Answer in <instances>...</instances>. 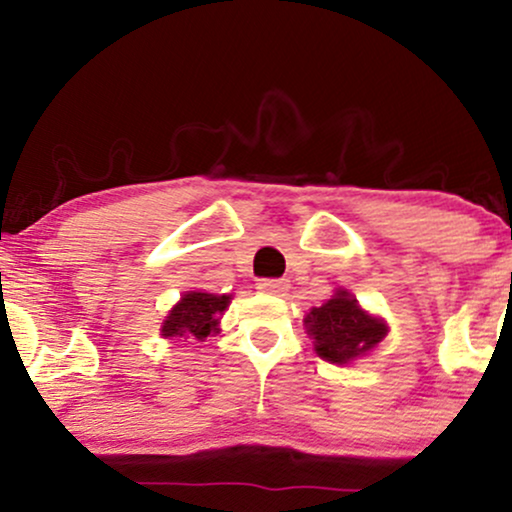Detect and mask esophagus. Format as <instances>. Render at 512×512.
I'll return each instance as SVG.
<instances>
[{"label":"esophagus","mask_w":512,"mask_h":512,"mask_svg":"<svg viewBox=\"0 0 512 512\" xmlns=\"http://www.w3.org/2000/svg\"><path fill=\"white\" fill-rule=\"evenodd\" d=\"M257 289L262 293H274V296H281V293L289 291V281L286 279H262L257 284Z\"/></svg>","instance_id":"obj_1"}]
</instances>
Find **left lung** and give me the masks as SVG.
<instances>
[{
	"label": "left lung",
	"mask_w": 512,
	"mask_h": 512,
	"mask_svg": "<svg viewBox=\"0 0 512 512\" xmlns=\"http://www.w3.org/2000/svg\"><path fill=\"white\" fill-rule=\"evenodd\" d=\"M305 330L315 339L317 356L342 366L383 342L387 325L368 315L349 291L339 289L330 301L305 315Z\"/></svg>",
	"instance_id": "obj_1"
}]
</instances>
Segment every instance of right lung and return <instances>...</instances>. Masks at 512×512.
<instances>
[{
  "instance_id": "add662e5",
  "label": "right lung",
  "mask_w": 512,
  "mask_h": 512,
  "mask_svg": "<svg viewBox=\"0 0 512 512\" xmlns=\"http://www.w3.org/2000/svg\"><path fill=\"white\" fill-rule=\"evenodd\" d=\"M231 303V296H216V293L187 291L178 303L173 305L161 325V334L170 337H185L204 342L211 332L219 327V317Z\"/></svg>"
}]
</instances>
